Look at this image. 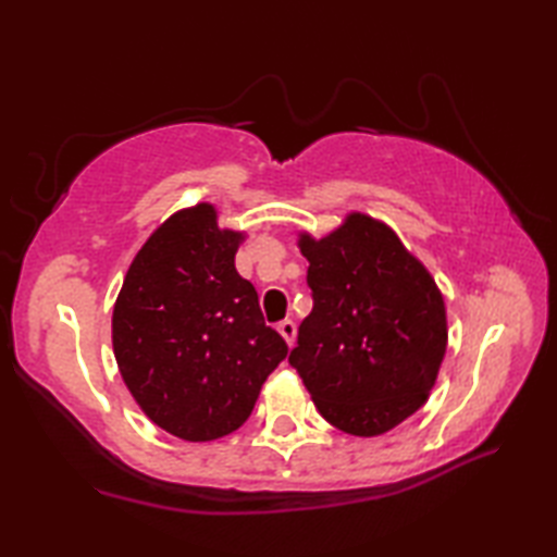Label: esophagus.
Wrapping results in <instances>:
<instances>
[{"label":"esophagus","mask_w":557,"mask_h":557,"mask_svg":"<svg viewBox=\"0 0 557 557\" xmlns=\"http://www.w3.org/2000/svg\"><path fill=\"white\" fill-rule=\"evenodd\" d=\"M277 333H280L282 337H285V342L292 347V345H294V337H297V325H294L292 321H282V323L277 325Z\"/></svg>","instance_id":"1"}]
</instances>
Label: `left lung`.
<instances>
[{
	"mask_svg": "<svg viewBox=\"0 0 557 557\" xmlns=\"http://www.w3.org/2000/svg\"><path fill=\"white\" fill-rule=\"evenodd\" d=\"M297 244L309 260L313 311L289 363L335 429L361 437L393 431L425 405L441 371V289L395 230L366 212H349L323 239L299 232Z\"/></svg>",
	"mask_w": 557,
	"mask_h": 557,
	"instance_id": "1",
	"label": "left lung"
}]
</instances>
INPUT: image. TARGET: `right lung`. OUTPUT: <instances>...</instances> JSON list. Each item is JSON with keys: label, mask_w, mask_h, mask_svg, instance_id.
Segmentation results:
<instances>
[{"label": "right lung", "mask_w": 557, "mask_h": 557, "mask_svg": "<svg viewBox=\"0 0 557 557\" xmlns=\"http://www.w3.org/2000/svg\"><path fill=\"white\" fill-rule=\"evenodd\" d=\"M244 239L220 227L212 203L176 210L140 246L114 301L112 347L128 393L188 443L239 429L287 357L234 268Z\"/></svg>", "instance_id": "add662e5"}]
</instances>
